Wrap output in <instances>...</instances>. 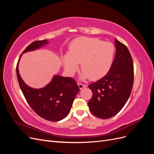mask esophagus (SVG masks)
<instances>
[{
    "instance_id": "obj_1",
    "label": "esophagus",
    "mask_w": 154,
    "mask_h": 154,
    "mask_svg": "<svg viewBox=\"0 0 154 154\" xmlns=\"http://www.w3.org/2000/svg\"><path fill=\"white\" fill-rule=\"evenodd\" d=\"M78 85L79 86V88H80V89H82L83 88H84V87H85L87 86L86 85L83 84V83H78Z\"/></svg>"
}]
</instances>
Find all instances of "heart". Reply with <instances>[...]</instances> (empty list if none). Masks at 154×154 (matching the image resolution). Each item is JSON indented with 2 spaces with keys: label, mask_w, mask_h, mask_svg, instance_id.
I'll list each match as a JSON object with an SVG mask.
<instances>
[{
  "label": "heart",
  "mask_w": 154,
  "mask_h": 154,
  "mask_svg": "<svg viewBox=\"0 0 154 154\" xmlns=\"http://www.w3.org/2000/svg\"><path fill=\"white\" fill-rule=\"evenodd\" d=\"M114 47L112 44L99 39L82 36L74 40L63 56L66 71L73 74L80 63L82 78L97 80L108 72L113 62Z\"/></svg>",
  "instance_id": "b5f03b06"
}]
</instances>
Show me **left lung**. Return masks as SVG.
I'll return each instance as SVG.
<instances>
[{"label": "left lung", "instance_id": "obj_1", "mask_svg": "<svg viewBox=\"0 0 154 154\" xmlns=\"http://www.w3.org/2000/svg\"><path fill=\"white\" fill-rule=\"evenodd\" d=\"M116 53L105 76L88 85L92 92L88 102L89 110L97 118L109 119L117 114L128 100L134 83L132 56L125 44L115 40Z\"/></svg>", "mask_w": 154, "mask_h": 154}]
</instances>
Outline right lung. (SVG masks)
Here are the masks:
<instances>
[{
    "label": "right lung",
    "mask_w": 154,
    "mask_h": 154,
    "mask_svg": "<svg viewBox=\"0 0 154 154\" xmlns=\"http://www.w3.org/2000/svg\"><path fill=\"white\" fill-rule=\"evenodd\" d=\"M48 43L47 40L35 41L22 53L38 49ZM21 56L17 62L16 72L19 86L27 103L41 118L50 122H58L66 118L80 91L76 81L70 77L54 76L45 87L40 89L32 88L27 86L20 76L18 62Z\"/></svg>",
    "instance_id": "add662e5"
}]
</instances>
